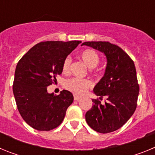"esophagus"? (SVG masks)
I'll use <instances>...</instances> for the list:
<instances>
[{"mask_svg": "<svg viewBox=\"0 0 155 155\" xmlns=\"http://www.w3.org/2000/svg\"><path fill=\"white\" fill-rule=\"evenodd\" d=\"M81 97L79 96H76V95H74V101H79V100L81 99Z\"/></svg>", "mask_w": 155, "mask_h": 155, "instance_id": "34e87169", "label": "esophagus"}]
</instances>
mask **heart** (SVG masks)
<instances>
[{
    "label": "heart",
    "instance_id": "1",
    "mask_svg": "<svg viewBox=\"0 0 155 155\" xmlns=\"http://www.w3.org/2000/svg\"><path fill=\"white\" fill-rule=\"evenodd\" d=\"M82 61L85 64L87 68H96L99 64L100 57L96 51L94 50H85L82 52L80 55ZM71 66V57H67L63 63L62 71L64 74L69 73ZM64 86L68 91H71L77 95H81L92 87V83L91 81L87 79H81L78 78H72L68 79L65 81Z\"/></svg>",
    "mask_w": 155,
    "mask_h": 155
}]
</instances>
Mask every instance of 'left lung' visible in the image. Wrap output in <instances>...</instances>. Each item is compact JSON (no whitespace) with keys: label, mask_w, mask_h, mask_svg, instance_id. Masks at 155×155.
Returning a JSON list of instances; mask_svg holds the SVG:
<instances>
[{"label":"left lung","mask_w":155,"mask_h":155,"mask_svg":"<svg viewBox=\"0 0 155 155\" xmlns=\"http://www.w3.org/2000/svg\"><path fill=\"white\" fill-rule=\"evenodd\" d=\"M87 46L102 52L107 59L105 74L93 91L102 100L92 99L91 109L85 114V120L91 129L102 134L113 132L122 127L136 110L139 84L135 65L132 59L120 46L109 42H85Z\"/></svg>","instance_id":"left-lung-1"}]
</instances>
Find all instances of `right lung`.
Here are the masks:
<instances>
[{"label": "right lung", "instance_id": "1", "mask_svg": "<svg viewBox=\"0 0 155 155\" xmlns=\"http://www.w3.org/2000/svg\"><path fill=\"white\" fill-rule=\"evenodd\" d=\"M81 41H46L31 47L16 66L13 93L19 113L27 124L40 131L61 125L74 101L72 93L47 92V87L62 74L64 60Z\"/></svg>", "mask_w": 155, "mask_h": 155}]
</instances>
